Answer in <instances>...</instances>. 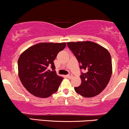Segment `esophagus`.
<instances>
[{"label": "esophagus", "instance_id": "34e87169", "mask_svg": "<svg viewBox=\"0 0 129 129\" xmlns=\"http://www.w3.org/2000/svg\"><path fill=\"white\" fill-rule=\"evenodd\" d=\"M67 77L69 78H70V79H71V78H72L73 77V75H72L71 73H70V74H69V75H67Z\"/></svg>", "mask_w": 129, "mask_h": 129}]
</instances>
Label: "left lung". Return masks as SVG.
Here are the masks:
<instances>
[{
  "label": "left lung",
  "instance_id": "obj_1",
  "mask_svg": "<svg viewBox=\"0 0 129 129\" xmlns=\"http://www.w3.org/2000/svg\"><path fill=\"white\" fill-rule=\"evenodd\" d=\"M68 47L80 63L81 85L75 90L84 97L96 96L107 87L112 74V62L110 53L99 44L89 41L68 42Z\"/></svg>",
  "mask_w": 129,
  "mask_h": 129
}]
</instances>
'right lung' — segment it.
I'll list each match as a JSON object with an SVG mask.
<instances>
[{"label": "right lung", "mask_w": 129, "mask_h": 129, "mask_svg": "<svg viewBox=\"0 0 129 129\" xmlns=\"http://www.w3.org/2000/svg\"><path fill=\"white\" fill-rule=\"evenodd\" d=\"M66 46L64 42L40 43L20 55L18 60V75L22 85L31 94L46 98L57 92L63 78L56 74L53 61Z\"/></svg>", "instance_id": "add662e5"}]
</instances>
